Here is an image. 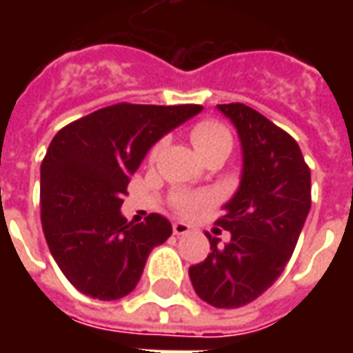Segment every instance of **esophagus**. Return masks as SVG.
<instances>
[{"label": "esophagus", "mask_w": 353, "mask_h": 353, "mask_svg": "<svg viewBox=\"0 0 353 353\" xmlns=\"http://www.w3.org/2000/svg\"><path fill=\"white\" fill-rule=\"evenodd\" d=\"M172 229H174V234H177V236H183V234H189V232H191V225H187V223L183 221H177L172 225Z\"/></svg>", "instance_id": "esophagus-1"}]
</instances>
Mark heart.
<instances>
[{"label":"heart","instance_id":"b5f03b06","mask_svg":"<svg viewBox=\"0 0 353 353\" xmlns=\"http://www.w3.org/2000/svg\"><path fill=\"white\" fill-rule=\"evenodd\" d=\"M189 134H191L192 145L196 147V151L204 159L214 153L229 154L232 149V136H230L229 128L214 119H204V121L192 124ZM157 153H159V145H154L149 151V161H154ZM210 202H212V194H208V192H177L172 204L177 214L192 215L208 206Z\"/></svg>","mask_w":353,"mask_h":353}]
</instances>
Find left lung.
Segmentation results:
<instances>
[{"mask_svg": "<svg viewBox=\"0 0 353 353\" xmlns=\"http://www.w3.org/2000/svg\"><path fill=\"white\" fill-rule=\"evenodd\" d=\"M236 126L244 168L236 194L217 225L230 232L212 253L189 268L196 295L215 308H240L280 278L310 212V168L301 147L259 111L245 103L217 105Z\"/></svg>", "mask_w": 353, "mask_h": 353, "instance_id": "obj_1", "label": "left lung"}]
</instances>
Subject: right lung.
I'll return each mask as SVG.
<instances>
[{"mask_svg": "<svg viewBox=\"0 0 353 353\" xmlns=\"http://www.w3.org/2000/svg\"><path fill=\"white\" fill-rule=\"evenodd\" d=\"M202 105L115 103L73 121L50 141L41 162L45 240L73 288L100 301L138 285L149 253L172 234L166 217L121 215L130 176L147 151Z\"/></svg>", "mask_w": 353, "mask_h": 353, "instance_id": "1", "label": "right lung"}]
</instances>
